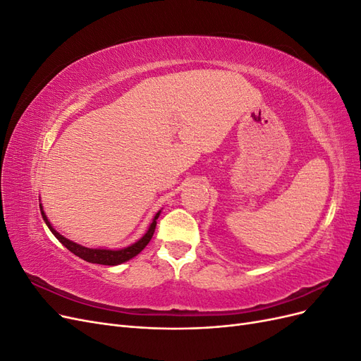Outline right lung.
Here are the masks:
<instances>
[{"mask_svg": "<svg viewBox=\"0 0 361 361\" xmlns=\"http://www.w3.org/2000/svg\"><path fill=\"white\" fill-rule=\"evenodd\" d=\"M40 212H42L43 220H45L47 226L49 227V231L54 233V236H56L64 247H66L69 251H72L75 256H78V257H81L87 262H90V264H99V265H118V264H123V262L137 256L140 251L149 244L152 236H154L155 227H157V218L159 216V212H158L154 218V221H152L147 233L143 238H141L140 241H137L135 244H133L130 247H126V248H122V250H93V248H85L82 245L75 244V243L69 241V239L61 236L59 232L54 231L52 226L47 220V215H45V212H43L42 206H40Z\"/></svg>", "mask_w": 361, "mask_h": 361, "instance_id": "1", "label": "right lung"}]
</instances>
